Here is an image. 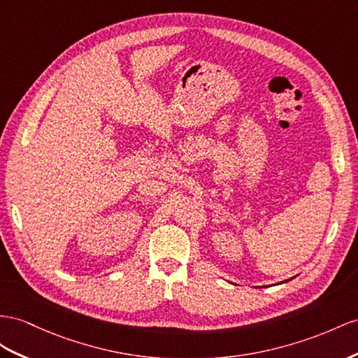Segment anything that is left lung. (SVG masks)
Instances as JSON below:
<instances>
[{"label": "left lung", "instance_id": "1", "mask_svg": "<svg viewBox=\"0 0 358 358\" xmlns=\"http://www.w3.org/2000/svg\"><path fill=\"white\" fill-rule=\"evenodd\" d=\"M290 280H292V278H289V280H284V281H281V282H287V281H290ZM281 282H280V284H281Z\"/></svg>", "mask_w": 358, "mask_h": 358}]
</instances>
